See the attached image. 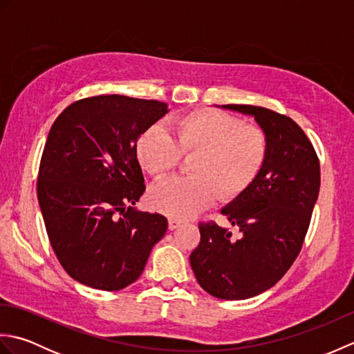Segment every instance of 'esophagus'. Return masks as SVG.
I'll return each instance as SVG.
<instances>
[{
    "instance_id": "1",
    "label": "esophagus",
    "mask_w": 354,
    "mask_h": 354,
    "mask_svg": "<svg viewBox=\"0 0 354 354\" xmlns=\"http://www.w3.org/2000/svg\"><path fill=\"white\" fill-rule=\"evenodd\" d=\"M179 225H181V222L179 221H176V219H169V230L170 231H173V230H176Z\"/></svg>"
}]
</instances>
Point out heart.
I'll list each match as a JSON object with an SVG mask.
<instances>
[{
    "mask_svg": "<svg viewBox=\"0 0 354 354\" xmlns=\"http://www.w3.org/2000/svg\"><path fill=\"white\" fill-rule=\"evenodd\" d=\"M141 169L156 179L194 155L190 178H170L152 187L149 204L171 219L204 212L216 196L230 202L257 181L269 156V140L259 126L217 109H194L173 122V138L152 124L135 142Z\"/></svg>",
    "mask_w": 354,
    "mask_h": 354,
    "instance_id": "heart-1",
    "label": "heart"
}]
</instances>
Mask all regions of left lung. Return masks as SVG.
<instances>
[{"label": "left lung", "mask_w": 354, "mask_h": 354, "mask_svg": "<svg viewBox=\"0 0 354 354\" xmlns=\"http://www.w3.org/2000/svg\"><path fill=\"white\" fill-rule=\"evenodd\" d=\"M222 108L255 118L268 135L269 156L251 189L222 208L242 236L201 222L190 265L209 295L246 299L272 288L301 251L319 193V160L292 118L252 104Z\"/></svg>", "instance_id": "8db88e82"}]
</instances>
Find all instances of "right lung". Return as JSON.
Instances as JSON below:
<instances>
[{
    "label": "right lung",
    "instance_id": "right-lung-1",
    "mask_svg": "<svg viewBox=\"0 0 354 354\" xmlns=\"http://www.w3.org/2000/svg\"><path fill=\"white\" fill-rule=\"evenodd\" d=\"M165 112L162 102L95 95L71 103L53 123L37 201L53 251L76 281L126 288L167 231L164 216L133 208L146 190L135 142Z\"/></svg>",
    "mask_w": 354,
    "mask_h": 354
}]
</instances>
